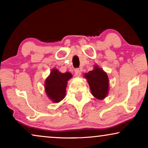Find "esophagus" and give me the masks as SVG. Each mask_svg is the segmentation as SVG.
<instances>
[{
	"instance_id": "1",
	"label": "esophagus",
	"mask_w": 148,
	"mask_h": 148,
	"mask_svg": "<svg viewBox=\"0 0 148 148\" xmlns=\"http://www.w3.org/2000/svg\"><path fill=\"white\" fill-rule=\"evenodd\" d=\"M75 74L76 77H80L81 76L80 70L79 69H76L75 70Z\"/></svg>"
}]
</instances>
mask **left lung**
<instances>
[{
  "mask_svg": "<svg viewBox=\"0 0 148 148\" xmlns=\"http://www.w3.org/2000/svg\"><path fill=\"white\" fill-rule=\"evenodd\" d=\"M84 77L87 79L93 96L98 100H104L109 91V80L106 73L95 64L94 69L85 73Z\"/></svg>",
  "mask_w": 148,
  "mask_h": 148,
  "instance_id": "8db88e82",
  "label": "left lung"
}]
</instances>
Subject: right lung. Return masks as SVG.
I'll return each instance as SVG.
<instances>
[{"label": "right lung", "instance_id": "1", "mask_svg": "<svg viewBox=\"0 0 148 148\" xmlns=\"http://www.w3.org/2000/svg\"><path fill=\"white\" fill-rule=\"evenodd\" d=\"M73 77L69 72H60L57 69H52L44 83L46 96L54 103H58L66 96L68 81Z\"/></svg>", "mask_w": 148, "mask_h": 148}]
</instances>
